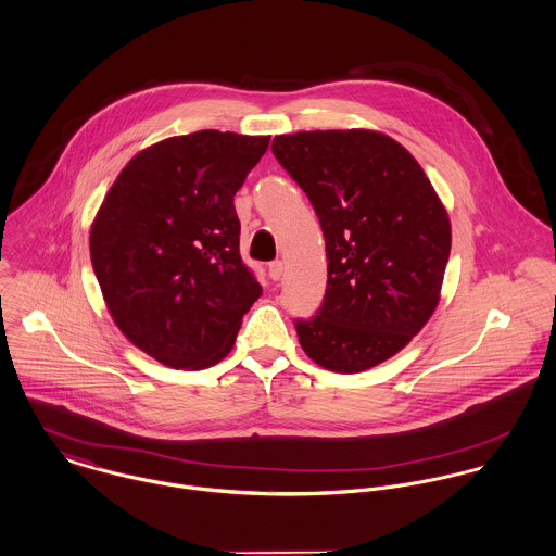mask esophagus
<instances>
[{
	"mask_svg": "<svg viewBox=\"0 0 556 556\" xmlns=\"http://www.w3.org/2000/svg\"><path fill=\"white\" fill-rule=\"evenodd\" d=\"M268 275H270L273 281H279V279L283 277V262H279V260H277V262H270V264H268Z\"/></svg>",
	"mask_w": 556,
	"mask_h": 556,
	"instance_id": "34e87169",
	"label": "esophagus"
}]
</instances>
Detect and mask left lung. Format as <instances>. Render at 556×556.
<instances>
[{
    "label": "left lung",
    "instance_id": "1",
    "mask_svg": "<svg viewBox=\"0 0 556 556\" xmlns=\"http://www.w3.org/2000/svg\"><path fill=\"white\" fill-rule=\"evenodd\" d=\"M273 153L307 193L326 239V296L313 319L296 321L301 348L334 372L377 367L439 305L447 211L416 157L375 129L281 134Z\"/></svg>",
    "mask_w": 556,
    "mask_h": 556
}]
</instances>
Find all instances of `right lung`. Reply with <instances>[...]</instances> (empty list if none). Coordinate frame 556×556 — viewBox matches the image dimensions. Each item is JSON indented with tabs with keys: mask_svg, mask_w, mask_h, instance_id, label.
<instances>
[{
	"mask_svg": "<svg viewBox=\"0 0 556 556\" xmlns=\"http://www.w3.org/2000/svg\"><path fill=\"white\" fill-rule=\"evenodd\" d=\"M270 136L200 129L138 151L91 224V264L125 339L173 369L224 361L262 288L235 193Z\"/></svg>",
	"mask_w": 556,
	"mask_h": 556,
	"instance_id": "1",
	"label": "right lung"
}]
</instances>
